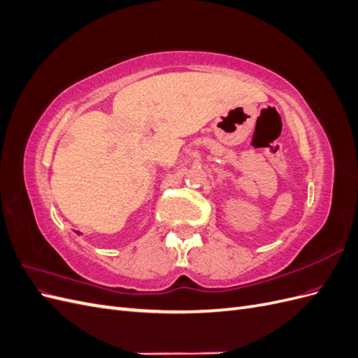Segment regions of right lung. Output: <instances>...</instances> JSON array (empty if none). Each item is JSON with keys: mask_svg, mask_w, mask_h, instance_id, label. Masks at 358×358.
<instances>
[{"mask_svg": "<svg viewBox=\"0 0 358 358\" xmlns=\"http://www.w3.org/2000/svg\"><path fill=\"white\" fill-rule=\"evenodd\" d=\"M78 234H79V231H78Z\"/></svg>", "mask_w": 358, "mask_h": 358, "instance_id": "1", "label": "right lung"}]
</instances>
